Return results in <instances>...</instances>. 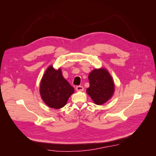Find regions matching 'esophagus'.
I'll return each instance as SVG.
<instances>
[{
	"mask_svg": "<svg viewBox=\"0 0 156 156\" xmlns=\"http://www.w3.org/2000/svg\"><path fill=\"white\" fill-rule=\"evenodd\" d=\"M76 90L77 91H83V86H77L76 87Z\"/></svg>",
	"mask_w": 156,
	"mask_h": 156,
	"instance_id": "1",
	"label": "esophagus"
}]
</instances>
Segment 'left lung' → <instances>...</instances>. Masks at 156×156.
I'll use <instances>...</instances> for the list:
<instances>
[{
	"label": "left lung",
	"instance_id": "1",
	"mask_svg": "<svg viewBox=\"0 0 156 156\" xmlns=\"http://www.w3.org/2000/svg\"><path fill=\"white\" fill-rule=\"evenodd\" d=\"M90 87L87 92L97 105H101L112 97L115 84L110 74L105 69H94L88 76Z\"/></svg>",
	"mask_w": 156,
	"mask_h": 156
}]
</instances>
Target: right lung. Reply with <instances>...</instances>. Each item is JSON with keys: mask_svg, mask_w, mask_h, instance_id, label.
<instances>
[{"mask_svg": "<svg viewBox=\"0 0 156 156\" xmlns=\"http://www.w3.org/2000/svg\"><path fill=\"white\" fill-rule=\"evenodd\" d=\"M40 92L47 105L60 108L66 104L68 98L74 92V88L64 78L60 69L56 70L51 66L41 79Z\"/></svg>", "mask_w": 156, "mask_h": 156, "instance_id": "right-lung-1", "label": "right lung"}]
</instances>
